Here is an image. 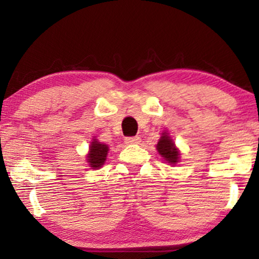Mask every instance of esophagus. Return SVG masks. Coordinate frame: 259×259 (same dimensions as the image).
Returning <instances> with one entry per match:
<instances>
[{"mask_svg": "<svg viewBox=\"0 0 259 259\" xmlns=\"http://www.w3.org/2000/svg\"><path fill=\"white\" fill-rule=\"evenodd\" d=\"M140 141H141V139H140L139 136H129V138H125V142L129 145L139 144Z\"/></svg>", "mask_w": 259, "mask_h": 259, "instance_id": "obj_1", "label": "esophagus"}]
</instances>
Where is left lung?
Segmentation results:
<instances>
[{
    "label": "left lung",
    "instance_id": "8db88e82",
    "mask_svg": "<svg viewBox=\"0 0 259 259\" xmlns=\"http://www.w3.org/2000/svg\"><path fill=\"white\" fill-rule=\"evenodd\" d=\"M157 150H158L160 156H162L165 160H168L169 163H171V164H175V163L178 162L179 152H178L173 141H171L167 134H163L162 138L159 139L158 144H157Z\"/></svg>",
    "mask_w": 259,
    "mask_h": 259
}]
</instances>
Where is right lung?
I'll return each instance as SVG.
<instances>
[{
  "label": "right lung",
  "instance_id": "obj_1",
  "mask_svg": "<svg viewBox=\"0 0 259 259\" xmlns=\"http://www.w3.org/2000/svg\"><path fill=\"white\" fill-rule=\"evenodd\" d=\"M107 153H108V146L94 140V142H91L90 153L88 154V160L90 163V167L94 169L102 167V164L106 160Z\"/></svg>",
  "mask_w": 259,
  "mask_h": 259
}]
</instances>
